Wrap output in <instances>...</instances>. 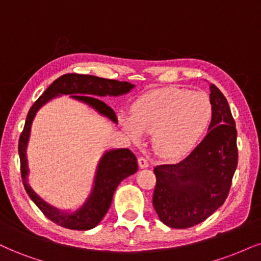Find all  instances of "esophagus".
<instances>
[{
  "label": "esophagus",
  "mask_w": 261,
  "mask_h": 261,
  "mask_svg": "<svg viewBox=\"0 0 261 261\" xmlns=\"http://www.w3.org/2000/svg\"><path fill=\"white\" fill-rule=\"evenodd\" d=\"M138 163H139L140 168H147V167H149V162H147V160L143 156H140L139 159H138Z\"/></svg>",
  "instance_id": "esophagus-1"
}]
</instances>
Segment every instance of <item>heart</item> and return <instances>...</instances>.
<instances>
[{
	"instance_id": "heart-1",
	"label": "heart",
	"mask_w": 261,
	"mask_h": 261,
	"mask_svg": "<svg viewBox=\"0 0 261 261\" xmlns=\"http://www.w3.org/2000/svg\"><path fill=\"white\" fill-rule=\"evenodd\" d=\"M213 106L205 93L179 87L153 89L132 108V117L122 116L121 125L134 143L152 134V147L167 160L188 155L211 124Z\"/></svg>"
}]
</instances>
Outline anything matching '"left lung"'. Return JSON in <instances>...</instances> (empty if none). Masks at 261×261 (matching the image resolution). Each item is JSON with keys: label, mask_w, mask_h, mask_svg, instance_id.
<instances>
[{"label": "left lung", "mask_w": 261, "mask_h": 261, "mask_svg": "<svg viewBox=\"0 0 261 261\" xmlns=\"http://www.w3.org/2000/svg\"><path fill=\"white\" fill-rule=\"evenodd\" d=\"M213 106L209 132L188 157L155 167L152 204L173 229L195 226L217 211L229 195L239 161L237 130L226 98L211 85Z\"/></svg>", "instance_id": "1"}]
</instances>
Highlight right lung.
Segmentation results:
<instances>
[{
  "mask_svg": "<svg viewBox=\"0 0 261 261\" xmlns=\"http://www.w3.org/2000/svg\"><path fill=\"white\" fill-rule=\"evenodd\" d=\"M134 88L129 82H121L116 80L101 79L91 75H79V73H66L57 79L52 85L44 91L40 98L34 102L29 110L24 129L19 138V157H20V172L22 185L34 203L40 211L53 223L70 230H91L100 223L111 205L112 196L116 188L122 180L127 178L138 170L137 157L128 149H116L106 151L99 161L96 167L94 185L91 195L87 201L73 213H65L59 209L52 207L37 196L28 182V159L27 147L30 137L31 124L35 115L41 106H43L54 96L62 94H70L71 98L86 102L99 114L106 116L112 122L117 123L115 111L101 100L100 96H118L125 94ZM99 98H98L97 96Z\"/></svg>",
  "mask_w": 261,
  "mask_h": 261,
  "instance_id": "right-lung-1",
  "label": "right lung"
}]
</instances>
